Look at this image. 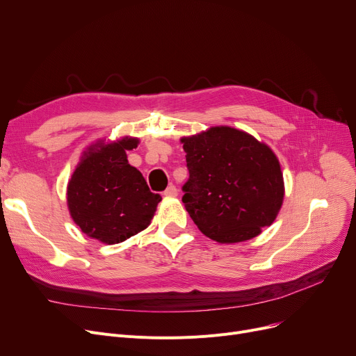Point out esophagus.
<instances>
[{
  "label": "esophagus",
  "mask_w": 356,
  "mask_h": 356,
  "mask_svg": "<svg viewBox=\"0 0 356 356\" xmlns=\"http://www.w3.org/2000/svg\"><path fill=\"white\" fill-rule=\"evenodd\" d=\"M164 196H167V197H175V196H177L176 186H175V184L168 186V188L164 191Z\"/></svg>",
  "instance_id": "esophagus-1"
}]
</instances>
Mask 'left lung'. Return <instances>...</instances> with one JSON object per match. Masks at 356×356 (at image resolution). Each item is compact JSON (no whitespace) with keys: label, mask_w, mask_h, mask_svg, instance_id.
Wrapping results in <instances>:
<instances>
[{"label":"left lung","mask_w":356,"mask_h":356,"mask_svg":"<svg viewBox=\"0 0 356 356\" xmlns=\"http://www.w3.org/2000/svg\"><path fill=\"white\" fill-rule=\"evenodd\" d=\"M181 143L189 170L181 202L202 234L231 244L271 225L284 183L266 144L231 127H215Z\"/></svg>","instance_id":"8db88e82"}]
</instances>
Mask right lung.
Wrapping results in <instances>:
<instances>
[{
  "instance_id": "right-lung-1",
  "label": "right lung",
  "mask_w": 356,
  "mask_h": 356,
  "mask_svg": "<svg viewBox=\"0 0 356 356\" xmlns=\"http://www.w3.org/2000/svg\"><path fill=\"white\" fill-rule=\"evenodd\" d=\"M137 138L89 148L67 186L69 211L88 236L118 244L145 229L161 200L127 160Z\"/></svg>"
}]
</instances>
